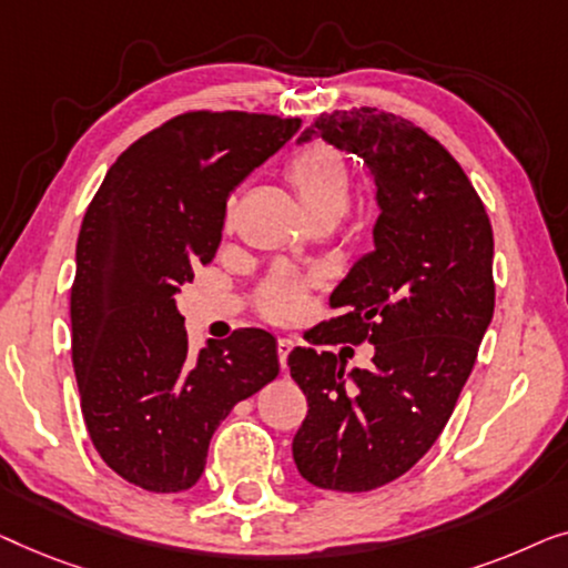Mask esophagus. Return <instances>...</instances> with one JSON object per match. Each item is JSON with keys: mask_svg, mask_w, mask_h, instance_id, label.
<instances>
[{"mask_svg": "<svg viewBox=\"0 0 568 568\" xmlns=\"http://www.w3.org/2000/svg\"><path fill=\"white\" fill-rule=\"evenodd\" d=\"M293 349V339H277V361H281L283 373L287 371V355Z\"/></svg>", "mask_w": 568, "mask_h": 568, "instance_id": "34e87169", "label": "esophagus"}]
</instances>
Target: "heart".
Instances as JSON below:
<instances>
[{
  "label": "heart",
  "instance_id": "heart-1",
  "mask_svg": "<svg viewBox=\"0 0 568 568\" xmlns=\"http://www.w3.org/2000/svg\"><path fill=\"white\" fill-rule=\"evenodd\" d=\"M285 180L293 187L308 221L337 223L349 207L353 182L345 159L329 143H308L285 164ZM306 306V293L291 275L277 273L260 287V308L273 322H293Z\"/></svg>",
  "mask_w": 568,
  "mask_h": 568
}]
</instances>
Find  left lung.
Here are the masks:
<instances>
[{
	"instance_id": "obj_1",
	"label": "left lung",
	"mask_w": 568,
	"mask_h": 568,
	"mask_svg": "<svg viewBox=\"0 0 568 568\" xmlns=\"http://www.w3.org/2000/svg\"><path fill=\"white\" fill-rule=\"evenodd\" d=\"M324 139L363 159L375 182V250L334 287L337 316L314 345L373 342L371 371L314 347L287 355L308 414L293 460L308 484L371 491L404 476L450 419L494 316V236L481 197L447 149L378 108L318 115Z\"/></svg>"
}]
</instances>
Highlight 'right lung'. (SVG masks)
<instances>
[{"mask_svg":"<svg viewBox=\"0 0 568 568\" xmlns=\"http://www.w3.org/2000/svg\"><path fill=\"white\" fill-rule=\"evenodd\" d=\"M298 128V118L236 110L178 115L115 159L87 207L71 361L92 445L128 484L195 486L215 427L281 373L265 329L190 355L178 293L215 257L231 190Z\"/></svg>","mask_w":568,"mask_h":568,"instance_id":"add662e5","label":"right lung"}]
</instances>
